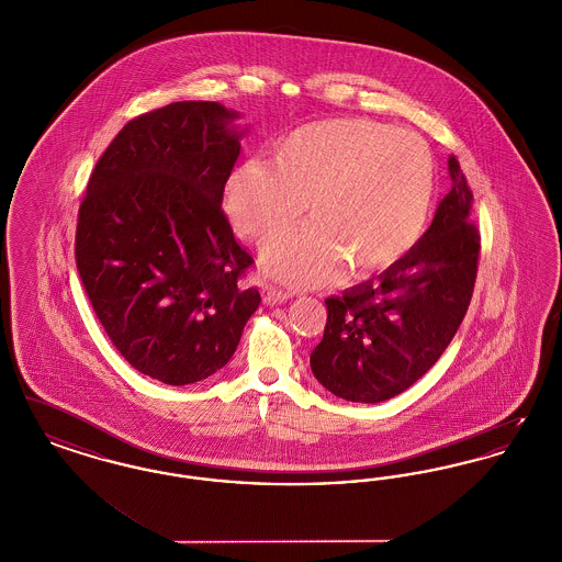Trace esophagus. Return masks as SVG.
<instances>
[{"label": "esophagus", "mask_w": 562, "mask_h": 562, "mask_svg": "<svg viewBox=\"0 0 562 562\" xmlns=\"http://www.w3.org/2000/svg\"><path fill=\"white\" fill-rule=\"evenodd\" d=\"M261 294H263V301L269 303V305L282 303V301H286V299H291V296H293V293H289V291H284V289H280V286H276V284H269V282H263V284H261Z\"/></svg>", "instance_id": "34e87169"}]
</instances>
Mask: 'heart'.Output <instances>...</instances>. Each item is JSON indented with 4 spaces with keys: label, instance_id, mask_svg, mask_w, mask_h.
<instances>
[{
    "label": "heart",
    "instance_id": "heart-1",
    "mask_svg": "<svg viewBox=\"0 0 562 562\" xmlns=\"http://www.w3.org/2000/svg\"><path fill=\"white\" fill-rule=\"evenodd\" d=\"M436 191L428 143L387 124L348 117L294 128L271 161H241L225 209L241 236L268 240L311 209L315 221L263 246L271 276L312 286L341 266L369 278L394 268L426 232Z\"/></svg>",
    "mask_w": 562,
    "mask_h": 562
}]
</instances>
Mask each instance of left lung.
Returning <instances> with one entry per match:
<instances>
[{
    "mask_svg": "<svg viewBox=\"0 0 562 562\" xmlns=\"http://www.w3.org/2000/svg\"><path fill=\"white\" fill-rule=\"evenodd\" d=\"M449 175L451 191L411 252L376 280L324 301L328 318L310 364L344 401L373 404L408 390L436 364L468 312L481 232L454 156Z\"/></svg>",
    "mask_w": 562,
    "mask_h": 562,
    "instance_id": "8db88e82",
    "label": "left lung"
}]
</instances>
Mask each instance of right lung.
Returning a JSON list of instances; mask_svg holds the SVG:
<instances>
[{"label":"right lung","instance_id":"obj_1","mask_svg":"<svg viewBox=\"0 0 562 562\" xmlns=\"http://www.w3.org/2000/svg\"><path fill=\"white\" fill-rule=\"evenodd\" d=\"M238 113L181 101L131 120L81 198L76 266L111 344L138 373L188 385L223 369L261 303L255 259L221 209Z\"/></svg>","mask_w":562,"mask_h":562}]
</instances>
